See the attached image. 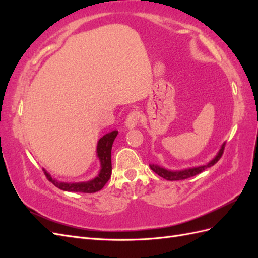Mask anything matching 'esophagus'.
<instances>
[{
	"instance_id": "1",
	"label": "esophagus",
	"mask_w": 258,
	"mask_h": 258,
	"mask_svg": "<svg viewBox=\"0 0 258 258\" xmlns=\"http://www.w3.org/2000/svg\"><path fill=\"white\" fill-rule=\"evenodd\" d=\"M141 118V114H140L139 111H132L129 113L126 118V127L128 129H132L137 127V124L139 123V120Z\"/></svg>"
}]
</instances>
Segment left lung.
I'll return each instance as SVG.
<instances>
[{
  "instance_id": "1",
  "label": "left lung",
  "mask_w": 258,
  "mask_h": 258,
  "mask_svg": "<svg viewBox=\"0 0 258 258\" xmlns=\"http://www.w3.org/2000/svg\"><path fill=\"white\" fill-rule=\"evenodd\" d=\"M224 147H225V142L222 144L220 151L217 152L215 157L212 160L206 163V165H202L199 167L187 168V169H183V170H168L161 166L155 165V163H152V165H150V167L155 173H157L159 176L168 179V181H179V179H185V178L197 175V174L201 173L204 170L214 166L215 163L222 157L223 152H224Z\"/></svg>"
}]
</instances>
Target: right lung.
<instances>
[{
  "label": "right lung",
  "instance_id": "1",
  "mask_svg": "<svg viewBox=\"0 0 258 258\" xmlns=\"http://www.w3.org/2000/svg\"><path fill=\"white\" fill-rule=\"evenodd\" d=\"M118 135V131L114 130L108 132L101 138L97 144V157L100 160V171L96 177H93L87 182H60L56 178H52L51 175L43 169L44 173L49 181L58 187L59 189L64 191H75V192H96L103 188V186L107 183L112 174V161H111V153L112 146L115 138Z\"/></svg>",
  "mask_w": 258,
  "mask_h": 258
}]
</instances>
